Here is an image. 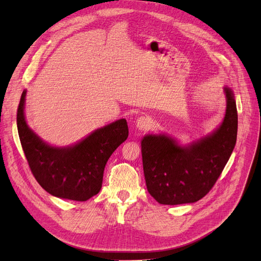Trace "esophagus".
<instances>
[{
    "instance_id": "obj_1",
    "label": "esophagus",
    "mask_w": 261,
    "mask_h": 261,
    "mask_svg": "<svg viewBox=\"0 0 261 261\" xmlns=\"http://www.w3.org/2000/svg\"><path fill=\"white\" fill-rule=\"evenodd\" d=\"M151 118L148 116H141L139 117L136 122H135V126H136L137 129L139 130H144V129H148L151 126Z\"/></svg>"
}]
</instances>
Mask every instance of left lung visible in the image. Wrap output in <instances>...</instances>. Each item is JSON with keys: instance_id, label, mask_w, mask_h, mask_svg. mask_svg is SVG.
Returning a JSON list of instances; mask_svg holds the SVG:
<instances>
[{"instance_id": "left-lung-1", "label": "left lung", "mask_w": 261, "mask_h": 261, "mask_svg": "<svg viewBox=\"0 0 261 261\" xmlns=\"http://www.w3.org/2000/svg\"><path fill=\"white\" fill-rule=\"evenodd\" d=\"M226 113L207 136L181 145L165 134H149L141 140L145 184L161 204L193 203L211 191L234 149L238 111L233 92L224 88Z\"/></svg>"}]
</instances>
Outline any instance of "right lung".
<instances>
[{
	"mask_svg": "<svg viewBox=\"0 0 261 261\" xmlns=\"http://www.w3.org/2000/svg\"><path fill=\"white\" fill-rule=\"evenodd\" d=\"M25 95L24 90L17 110V127L36 181L46 192L63 199L87 201L98 194L109 158L128 137L126 120L120 119L100 127L70 147H52L27 124Z\"/></svg>",
	"mask_w": 261,
	"mask_h": 261,
	"instance_id": "1",
	"label": "right lung"
}]
</instances>
